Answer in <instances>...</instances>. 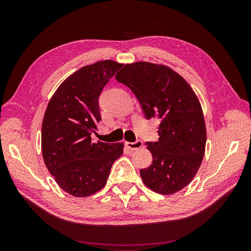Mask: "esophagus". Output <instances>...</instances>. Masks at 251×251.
<instances>
[{
  "mask_svg": "<svg viewBox=\"0 0 251 251\" xmlns=\"http://www.w3.org/2000/svg\"><path fill=\"white\" fill-rule=\"evenodd\" d=\"M126 146L132 151H136L143 147V142L141 140H136L135 142H126Z\"/></svg>",
  "mask_w": 251,
  "mask_h": 251,
  "instance_id": "34e87169",
  "label": "esophagus"
}]
</instances>
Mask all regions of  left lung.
I'll list each match as a JSON object with an SVG mask.
<instances>
[{
  "instance_id": "8db88e82",
  "label": "left lung",
  "mask_w": 251,
  "mask_h": 251,
  "mask_svg": "<svg viewBox=\"0 0 251 251\" xmlns=\"http://www.w3.org/2000/svg\"><path fill=\"white\" fill-rule=\"evenodd\" d=\"M137 97L144 117L159 121L158 141H148L153 162L140 170L151 191L172 195L191 183L206 144V128L198 97L186 80L169 67L127 64L117 74Z\"/></svg>"
}]
</instances>
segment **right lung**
<instances>
[{"mask_svg": "<svg viewBox=\"0 0 251 251\" xmlns=\"http://www.w3.org/2000/svg\"><path fill=\"white\" fill-rule=\"evenodd\" d=\"M123 64L100 60L70 75L53 94L42 126L45 164L59 187L74 197L93 195L107 183L124 143L92 139L101 120L100 96Z\"/></svg>", "mask_w": 251, "mask_h": 251, "instance_id": "1", "label": "right lung"}]
</instances>
